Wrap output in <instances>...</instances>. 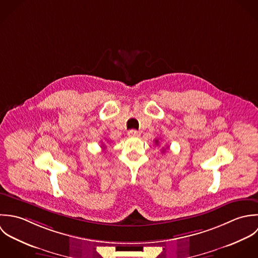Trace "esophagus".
Returning a JSON list of instances; mask_svg holds the SVG:
<instances>
[{"mask_svg": "<svg viewBox=\"0 0 258 258\" xmlns=\"http://www.w3.org/2000/svg\"><path fill=\"white\" fill-rule=\"evenodd\" d=\"M127 135H128V137H139L141 135V133L136 130H131L127 132Z\"/></svg>", "mask_w": 258, "mask_h": 258, "instance_id": "1", "label": "esophagus"}]
</instances>
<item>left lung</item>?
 Segmentation results:
<instances>
[{
	"label": "left lung",
	"mask_w": 258,
	"mask_h": 258,
	"mask_svg": "<svg viewBox=\"0 0 258 258\" xmlns=\"http://www.w3.org/2000/svg\"><path fill=\"white\" fill-rule=\"evenodd\" d=\"M155 144L158 145V140H155ZM163 152H164V151H163Z\"/></svg>",
	"instance_id": "obj_1"
}]
</instances>
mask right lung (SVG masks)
<instances>
[{
    "mask_svg": "<svg viewBox=\"0 0 258 258\" xmlns=\"http://www.w3.org/2000/svg\"><path fill=\"white\" fill-rule=\"evenodd\" d=\"M103 148H104V147H103Z\"/></svg>",
    "mask_w": 258,
    "mask_h": 258,
    "instance_id": "add662e5",
    "label": "right lung"
}]
</instances>
